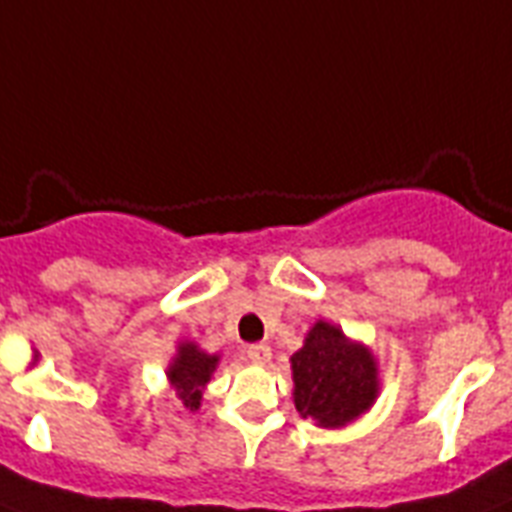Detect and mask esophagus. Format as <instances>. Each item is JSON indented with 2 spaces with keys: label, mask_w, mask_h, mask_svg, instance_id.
Masks as SVG:
<instances>
[{
  "label": "esophagus",
  "mask_w": 512,
  "mask_h": 512,
  "mask_svg": "<svg viewBox=\"0 0 512 512\" xmlns=\"http://www.w3.org/2000/svg\"><path fill=\"white\" fill-rule=\"evenodd\" d=\"M247 356L252 364H268L271 361V345H265V342H255V345H249Z\"/></svg>",
  "instance_id": "34e87169"
}]
</instances>
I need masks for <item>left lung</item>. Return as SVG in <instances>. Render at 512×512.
<instances>
[{"mask_svg": "<svg viewBox=\"0 0 512 512\" xmlns=\"http://www.w3.org/2000/svg\"><path fill=\"white\" fill-rule=\"evenodd\" d=\"M292 380L297 412L324 428H342L377 398L372 353L327 321H319L292 356Z\"/></svg>", "mask_w": 512, "mask_h": 512, "instance_id": "8db88e82", "label": "left lung"}]
</instances>
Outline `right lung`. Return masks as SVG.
Instances as JSON below:
<instances>
[{
	"instance_id": "1",
	"label": "right lung",
	"mask_w": 512,
	"mask_h": 512,
	"mask_svg": "<svg viewBox=\"0 0 512 512\" xmlns=\"http://www.w3.org/2000/svg\"><path fill=\"white\" fill-rule=\"evenodd\" d=\"M215 366L217 356H209L191 342L180 345L175 364L170 366V382L188 409H199L201 388L209 382V374L215 372Z\"/></svg>"
}]
</instances>
